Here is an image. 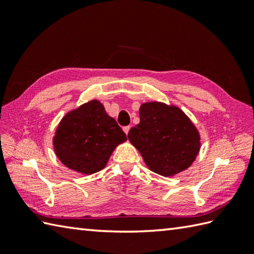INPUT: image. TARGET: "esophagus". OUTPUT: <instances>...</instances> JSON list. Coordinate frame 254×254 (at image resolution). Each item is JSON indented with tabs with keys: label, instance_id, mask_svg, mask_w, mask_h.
Here are the masks:
<instances>
[{
	"label": "esophagus",
	"instance_id": "34e87169",
	"mask_svg": "<svg viewBox=\"0 0 254 254\" xmlns=\"http://www.w3.org/2000/svg\"><path fill=\"white\" fill-rule=\"evenodd\" d=\"M123 131H124V133L127 134L128 131H130V127H123Z\"/></svg>",
	"mask_w": 254,
	"mask_h": 254
}]
</instances>
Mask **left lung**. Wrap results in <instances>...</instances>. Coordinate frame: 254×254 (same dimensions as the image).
<instances>
[{
    "mask_svg": "<svg viewBox=\"0 0 254 254\" xmlns=\"http://www.w3.org/2000/svg\"><path fill=\"white\" fill-rule=\"evenodd\" d=\"M148 168L164 177L185 171L201 148L196 127L179 107L159 101L139 107V123L127 134Z\"/></svg>",
    "mask_w": 254,
    "mask_h": 254,
    "instance_id": "8db88e82",
    "label": "left lung"
}]
</instances>
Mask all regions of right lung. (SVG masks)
Instances as JSON below:
<instances>
[{
    "label": "right lung",
    "mask_w": 254,
    "mask_h": 254,
    "mask_svg": "<svg viewBox=\"0 0 254 254\" xmlns=\"http://www.w3.org/2000/svg\"><path fill=\"white\" fill-rule=\"evenodd\" d=\"M126 141V133L115 119L94 99L62 118L53 136V148L68 169L93 175L105 168L113 150Z\"/></svg>",
    "instance_id": "right-lung-1"
}]
</instances>
